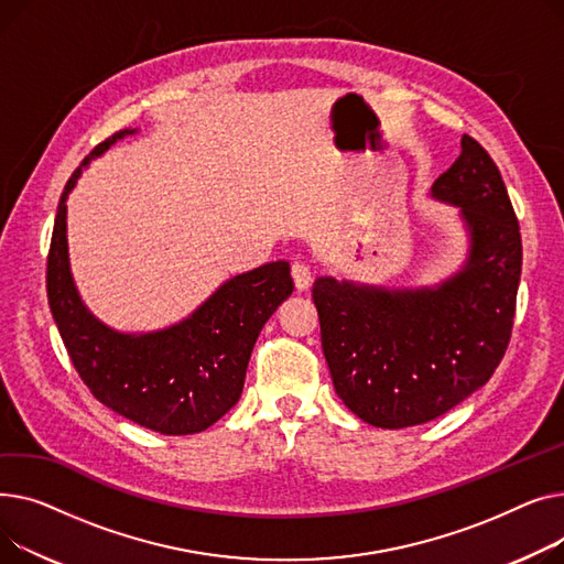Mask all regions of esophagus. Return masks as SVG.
Segmentation results:
<instances>
[{
	"instance_id": "1",
	"label": "esophagus",
	"mask_w": 564,
	"mask_h": 564,
	"mask_svg": "<svg viewBox=\"0 0 564 564\" xmlns=\"http://www.w3.org/2000/svg\"><path fill=\"white\" fill-rule=\"evenodd\" d=\"M291 278H293V284L297 291H305L312 284V271L307 263H301V261L291 263Z\"/></svg>"
}]
</instances>
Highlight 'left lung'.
<instances>
[{"label":"left lung","mask_w":564,"mask_h":564,"mask_svg":"<svg viewBox=\"0 0 564 564\" xmlns=\"http://www.w3.org/2000/svg\"><path fill=\"white\" fill-rule=\"evenodd\" d=\"M430 193L459 207L469 229L462 271L421 289L335 278L312 289L335 391L376 427L419 425L465 401L491 378L512 335L521 235L499 169L465 134Z\"/></svg>","instance_id":"8db88e82"}]
</instances>
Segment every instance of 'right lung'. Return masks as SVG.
Here are the masks:
<instances>
[{"label":"right lung","mask_w":564,"mask_h":564,"mask_svg":"<svg viewBox=\"0 0 564 564\" xmlns=\"http://www.w3.org/2000/svg\"><path fill=\"white\" fill-rule=\"evenodd\" d=\"M137 129L99 143L65 184L47 254V301L58 335L95 399L161 435H193L237 405L254 341L293 291L289 261L227 280L177 325L145 335L116 333L77 293L65 237V200L82 169Z\"/></svg>","instance_id":"obj_1"}]
</instances>
